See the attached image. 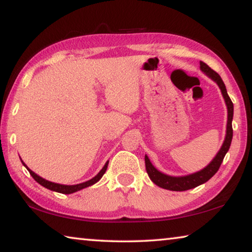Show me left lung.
Returning <instances> with one entry per match:
<instances>
[{"instance_id": "1", "label": "left lung", "mask_w": 252, "mask_h": 252, "mask_svg": "<svg viewBox=\"0 0 252 252\" xmlns=\"http://www.w3.org/2000/svg\"><path fill=\"white\" fill-rule=\"evenodd\" d=\"M200 69H201V71L204 72V73H206L209 78L212 79L217 84L219 85L221 93H222L224 102H225V104H227V109H228L227 133H225V138H224L222 147H221L219 152L217 153L215 159H213L204 169L200 170V171L195 172V173L189 174V176H185V177L167 176V174L158 171V170L153 167L150 160H149L148 156L144 157V161H146V169H147L149 178H150L152 182L156 183L158 187L163 188V189L171 190V191H186L189 189H193V188L202 185V183H204V182H207L209 179H211L219 170L220 165L223 161L225 153L228 152L230 144H231L232 134H233V130H232L233 103H232V101L228 95L227 89H225V85L223 83L222 79H221V76L217 73L216 71H213L210 66L207 65L206 63L202 61H200Z\"/></svg>"}]
</instances>
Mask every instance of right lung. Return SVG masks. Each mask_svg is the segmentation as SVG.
<instances>
[{
    "label": "right lung",
    "mask_w": 252,
    "mask_h": 252,
    "mask_svg": "<svg viewBox=\"0 0 252 252\" xmlns=\"http://www.w3.org/2000/svg\"><path fill=\"white\" fill-rule=\"evenodd\" d=\"M22 163L25 168H27L29 170V172L31 176L33 177L34 180H35L36 182H39L41 186H43L44 188H46V189L49 190H52V191H55V192H60V193H64V194H70V193H73V192H76V191H79L81 189H84V188H88L90 187L92 185H94V183H96L97 181L100 180V179L102 178V176L105 173L106 171V168H108V164H109V161L106 162V163L104 164V167L102 168L101 171L96 174V176L94 178H92L91 180L89 181H85L83 183H79V185H73V186H65V185H59V183H54V182H51V181H48L45 180V179L41 178L40 176H37L36 173H34L32 170H30L27 164L24 163V162L22 161Z\"/></svg>",
    "instance_id": "1"
}]
</instances>
